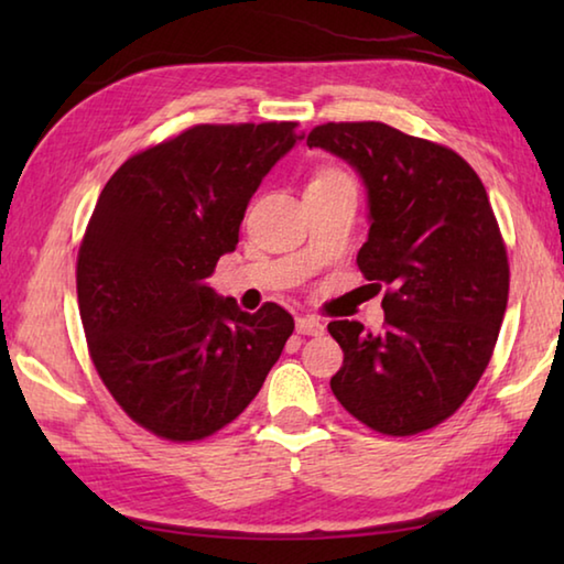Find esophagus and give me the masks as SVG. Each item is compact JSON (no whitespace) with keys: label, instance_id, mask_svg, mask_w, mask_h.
Here are the masks:
<instances>
[{"label":"esophagus","instance_id":"esophagus-1","mask_svg":"<svg viewBox=\"0 0 564 564\" xmlns=\"http://www.w3.org/2000/svg\"><path fill=\"white\" fill-rule=\"evenodd\" d=\"M295 330L301 333V336H323V323L318 321V318H311V316H305V318H299L295 321Z\"/></svg>","mask_w":564,"mask_h":564}]
</instances>
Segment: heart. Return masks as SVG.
<instances>
[{"mask_svg": "<svg viewBox=\"0 0 564 564\" xmlns=\"http://www.w3.org/2000/svg\"><path fill=\"white\" fill-rule=\"evenodd\" d=\"M336 178H348V176L340 174V171H323V174H318L313 181H336Z\"/></svg>", "mask_w": 564, "mask_h": 564, "instance_id": "heart-1", "label": "heart"}]
</instances>
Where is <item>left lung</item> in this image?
<instances>
[{
	"label": "left lung",
	"mask_w": 564,
	"mask_h": 564,
	"mask_svg": "<svg viewBox=\"0 0 564 564\" xmlns=\"http://www.w3.org/2000/svg\"><path fill=\"white\" fill-rule=\"evenodd\" d=\"M308 147L360 174L370 231L358 269L376 291L386 285L383 333L328 323L343 348L330 390L378 433H423L473 393L508 308V251L488 194L453 149L380 121L323 123Z\"/></svg>",
	"instance_id": "left-lung-1"
}]
</instances>
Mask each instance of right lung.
Segmentation results:
<instances>
[{
	"mask_svg": "<svg viewBox=\"0 0 564 564\" xmlns=\"http://www.w3.org/2000/svg\"><path fill=\"white\" fill-rule=\"evenodd\" d=\"M295 127L198 123L123 161L94 206L76 259L89 356L123 413L166 441L241 415L293 333L281 305L246 313L206 279Z\"/></svg>",
	"mask_w": 564,
	"mask_h": 564,
	"instance_id": "right-lung-1",
	"label": "right lung"
}]
</instances>
